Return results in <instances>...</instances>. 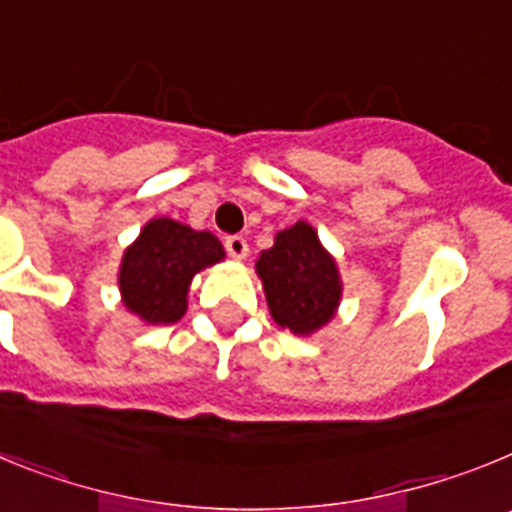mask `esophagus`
Listing matches in <instances>:
<instances>
[{
  "label": "esophagus",
  "instance_id": "1",
  "mask_svg": "<svg viewBox=\"0 0 512 512\" xmlns=\"http://www.w3.org/2000/svg\"><path fill=\"white\" fill-rule=\"evenodd\" d=\"M225 248H228L230 259L235 261H243L248 256V243L243 235H230V238H225Z\"/></svg>",
  "mask_w": 512,
  "mask_h": 512
}]
</instances>
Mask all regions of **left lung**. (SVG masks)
<instances>
[{
  "label": "left lung",
  "instance_id": "1",
  "mask_svg": "<svg viewBox=\"0 0 512 512\" xmlns=\"http://www.w3.org/2000/svg\"><path fill=\"white\" fill-rule=\"evenodd\" d=\"M256 274L279 328L312 336L336 318L343 297L341 271L318 230L305 220L274 235V246L256 259Z\"/></svg>",
  "mask_w": 512,
  "mask_h": 512
}]
</instances>
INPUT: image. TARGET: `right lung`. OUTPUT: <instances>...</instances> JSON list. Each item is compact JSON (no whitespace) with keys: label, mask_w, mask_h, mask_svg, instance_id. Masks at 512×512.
Wrapping results in <instances>:
<instances>
[{"label":"right lung","mask_w":512,"mask_h":512,"mask_svg":"<svg viewBox=\"0 0 512 512\" xmlns=\"http://www.w3.org/2000/svg\"><path fill=\"white\" fill-rule=\"evenodd\" d=\"M220 261H225V248L210 230L153 217L122 253L117 269L120 302L140 323H176L187 312L192 279Z\"/></svg>","instance_id":"add662e5"}]
</instances>
